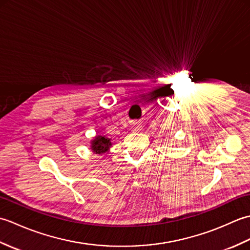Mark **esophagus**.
<instances>
[{
	"mask_svg": "<svg viewBox=\"0 0 250 250\" xmlns=\"http://www.w3.org/2000/svg\"><path fill=\"white\" fill-rule=\"evenodd\" d=\"M143 129H142V125H133V131L134 132H140V131H142Z\"/></svg>",
	"mask_w": 250,
	"mask_h": 250,
	"instance_id": "1",
	"label": "esophagus"
}]
</instances>
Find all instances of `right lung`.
Masks as SVG:
<instances>
[{
    "label": "right lung",
    "instance_id": "1",
    "mask_svg": "<svg viewBox=\"0 0 250 250\" xmlns=\"http://www.w3.org/2000/svg\"><path fill=\"white\" fill-rule=\"evenodd\" d=\"M91 145H92L91 149L95 153H99V155H101V153L106 152L109 149V146L111 145V143H110V140L108 139V137L99 135L95 137V140L92 141Z\"/></svg>",
    "mask_w": 250,
    "mask_h": 250
}]
</instances>
